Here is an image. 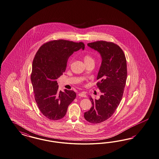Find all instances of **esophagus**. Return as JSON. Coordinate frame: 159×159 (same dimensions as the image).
Returning <instances> with one entry per match:
<instances>
[{"label":"esophagus","mask_w":159,"mask_h":159,"mask_svg":"<svg viewBox=\"0 0 159 159\" xmlns=\"http://www.w3.org/2000/svg\"><path fill=\"white\" fill-rule=\"evenodd\" d=\"M78 95H79V96H80V97H82V98H87L86 94L85 93H83V92L79 93V94H78Z\"/></svg>","instance_id":"34e87169"}]
</instances>
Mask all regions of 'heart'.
<instances>
[{"mask_svg":"<svg viewBox=\"0 0 159 159\" xmlns=\"http://www.w3.org/2000/svg\"><path fill=\"white\" fill-rule=\"evenodd\" d=\"M83 59H84V61L86 65L88 64V63H94V60L93 57L91 56L90 55H85L84 56Z\"/></svg>","mask_w":159,"mask_h":159,"instance_id":"b5f03b06","label":"heart"}]
</instances>
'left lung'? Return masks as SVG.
Returning <instances> with one entry per match:
<instances>
[{
    "instance_id": "8db88e82",
    "label": "left lung",
    "mask_w": 159,
    "mask_h": 159,
    "mask_svg": "<svg viewBox=\"0 0 159 159\" xmlns=\"http://www.w3.org/2000/svg\"><path fill=\"white\" fill-rule=\"evenodd\" d=\"M88 46L98 51L102 57L97 86L102 94L98 100H90L92 107L84 114L89 123L98 124L106 120L120 103L127 79L126 57L120 48L112 42L97 41Z\"/></svg>"
}]
</instances>
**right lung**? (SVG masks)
I'll return each mask as SVG.
<instances>
[{
    "mask_svg": "<svg viewBox=\"0 0 159 159\" xmlns=\"http://www.w3.org/2000/svg\"><path fill=\"white\" fill-rule=\"evenodd\" d=\"M80 49H84L82 42L52 40L43 44L34 56L31 74L34 99L41 113L50 120L62 119L76 98L73 90L59 91L57 79L66 70L69 57Z\"/></svg>",
    "mask_w": 159,
    "mask_h": 159,
    "instance_id": "1",
    "label": "right lung"
}]
</instances>
